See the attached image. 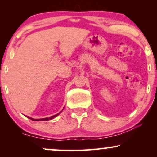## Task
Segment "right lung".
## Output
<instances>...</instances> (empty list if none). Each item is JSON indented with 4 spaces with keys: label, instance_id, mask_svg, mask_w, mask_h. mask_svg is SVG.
<instances>
[{
    "label": "right lung",
    "instance_id": "add662e5",
    "mask_svg": "<svg viewBox=\"0 0 157 157\" xmlns=\"http://www.w3.org/2000/svg\"><path fill=\"white\" fill-rule=\"evenodd\" d=\"M60 112H61V111H60ZM60 112L57 113V114L54 115V116L50 117H46V118H43V119H33V118H31V117H28V118H29L30 120H33V121H44V120H52V119H54L55 117H57V115L60 114Z\"/></svg>",
    "mask_w": 157,
    "mask_h": 157
}]
</instances>
